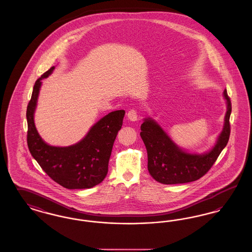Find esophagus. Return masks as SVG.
<instances>
[{"label":"esophagus","mask_w":252,"mask_h":252,"mask_svg":"<svg viewBox=\"0 0 252 252\" xmlns=\"http://www.w3.org/2000/svg\"><path fill=\"white\" fill-rule=\"evenodd\" d=\"M127 117L130 121H136L138 119V113H137V110L131 108L130 110H128L127 112Z\"/></svg>","instance_id":"obj_1"}]
</instances>
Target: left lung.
<instances>
[{
    "instance_id": "left-lung-1",
    "label": "left lung",
    "mask_w": 252,
    "mask_h": 252,
    "mask_svg": "<svg viewBox=\"0 0 252 252\" xmlns=\"http://www.w3.org/2000/svg\"><path fill=\"white\" fill-rule=\"evenodd\" d=\"M228 110L224 128L215 147L203 155L184 152L174 144L156 122L144 119L141 126V137L147 150V168L154 180L162 184H180L199 180L214 165L229 139L231 102L227 90L224 91Z\"/></svg>"
}]
</instances>
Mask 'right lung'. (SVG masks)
Returning a JSON list of instances; mask_svg holds the SVG:
<instances>
[{
    "label": "right lung",
    "instance_id": "right-lung-1",
    "mask_svg": "<svg viewBox=\"0 0 252 252\" xmlns=\"http://www.w3.org/2000/svg\"><path fill=\"white\" fill-rule=\"evenodd\" d=\"M54 70L50 68L34 85L26 110L27 145L31 155L49 177L67 189H88L102 182L108 174V160L117 133L123 126L125 110H115L91 128L83 140L68 147L51 146L43 142L34 124L41 79Z\"/></svg>",
    "mask_w": 252,
    "mask_h": 252
}]
</instances>
